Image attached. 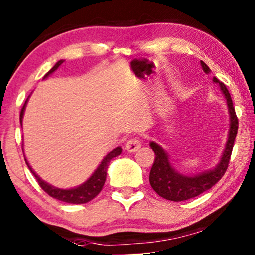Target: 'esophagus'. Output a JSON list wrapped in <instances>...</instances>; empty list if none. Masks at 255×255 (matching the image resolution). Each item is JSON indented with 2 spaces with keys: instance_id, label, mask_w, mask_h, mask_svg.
Here are the masks:
<instances>
[{
  "instance_id": "obj_1",
  "label": "esophagus",
  "mask_w": 255,
  "mask_h": 255,
  "mask_svg": "<svg viewBox=\"0 0 255 255\" xmlns=\"http://www.w3.org/2000/svg\"><path fill=\"white\" fill-rule=\"evenodd\" d=\"M141 146H142L141 139L135 137V138L128 139V142L126 143V146H125V148H126L128 152H136L139 148H141Z\"/></svg>"
}]
</instances>
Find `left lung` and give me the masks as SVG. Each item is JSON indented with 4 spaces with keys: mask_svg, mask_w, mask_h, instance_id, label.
Instances as JSON below:
<instances>
[{
    "mask_svg": "<svg viewBox=\"0 0 255 255\" xmlns=\"http://www.w3.org/2000/svg\"><path fill=\"white\" fill-rule=\"evenodd\" d=\"M200 63L204 73L209 75L211 73L210 68L203 61H200ZM213 82L218 84V88H220L222 95L227 102L229 112L228 139L221 155L220 162L215 167L200 172L198 174H184L172 166L168 153L158 143L150 142V146L155 152L156 157L151 171H150L149 181L153 191L164 199L179 202V201L195 198V196L210 189L214 185H216L227 171L237 131H238V119H237L234 104H232L231 96L227 87L218 81L216 77H213Z\"/></svg>",
    "mask_w": 255,
    "mask_h": 255,
    "instance_id": "obj_1",
    "label": "left lung"
}]
</instances>
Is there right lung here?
<instances>
[{
  "instance_id": "1",
  "label": "right lung",
  "mask_w": 255,
  "mask_h": 255,
  "mask_svg": "<svg viewBox=\"0 0 255 255\" xmlns=\"http://www.w3.org/2000/svg\"><path fill=\"white\" fill-rule=\"evenodd\" d=\"M62 63H63V60L57 61V62L55 63V66L45 75L44 80L45 78H47L49 75H52L53 73H54V71ZM28 98H30V96H28L27 99L25 100L23 109H21V111H20V117H19L20 125H23V117H24L25 107H26ZM23 151H24V149H23ZM121 151H123V149H121L120 146H118V148L113 149L112 151H110L105 157H104L102 162H100V164L98 165V167H97L95 172H93V173L90 175V178H88V180H85L83 184L78 185V186H76V187H73V188H59L51 184H48V182H46L45 180H42V179L39 177L37 173H35L33 168L31 167V165L28 164L25 155H24V158H25V162H26V164H27L28 168H30V171L32 172V174H33L35 179H37L38 184L40 185V187L44 189V191L47 193L49 196H52V198H54L56 200L63 201V202H67V203L81 204V203L89 202V201L95 199L96 196L99 194L100 191H102L104 184H105L107 167H109L111 160H112L114 157L119 156Z\"/></svg>"
}]
</instances>
